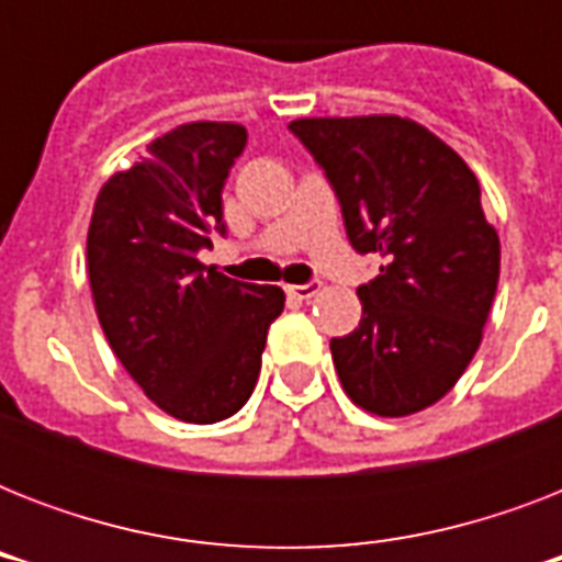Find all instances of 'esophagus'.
Wrapping results in <instances>:
<instances>
[{
	"mask_svg": "<svg viewBox=\"0 0 562 562\" xmlns=\"http://www.w3.org/2000/svg\"><path fill=\"white\" fill-rule=\"evenodd\" d=\"M317 289H321V285H317V282H303V285H289V297L291 300H300V303H303V300H312L317 294Z\"/></svg>",
	"mask_w": 562,
	"mask_h": 562,
	"instance_id": "1",
	"label": "esophagus"
}]
</instances>
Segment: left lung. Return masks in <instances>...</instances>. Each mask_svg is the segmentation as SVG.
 <instances>
[{"label":"left lung","mask_w":562,"mask_h":562,"mask_svg":"<svg viewBox=\"0 0 562 562\" xmlns=\"http://www.w3.org/2000/svg\"><path fill=\"white\" fill-rule=\"evenodd\" d=\"M289 131L335 189L356 254L382 256L359 285V326L329 341L344 391L379 417L417 414L461 379L496 297L502 250L479 180L411 119H297Z\"/></svg>","instance_id":"left-lung-1"}]
</instances>
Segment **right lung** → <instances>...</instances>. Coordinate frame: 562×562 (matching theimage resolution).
I'll return each instance as SVG.
<instances>
[{"mask_svg": "<svg viewBox=\"0 0 562 562\" xmlns=\"http://www.w3.org/2000/svg\"><path fill=\"white\" fill-rule=\"evenodd\" d=\"M247 145L229 122H192L101 187L87 233L99 324L148 400L183 423L233 417L256 387L285 294L201 265L227 236L224 183Z\"/></svg>", "mask_w": 562, "mask_h": 562, "instance_id": "1", "label": "right lung"}]
</instances>
